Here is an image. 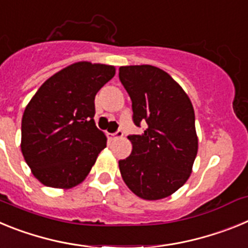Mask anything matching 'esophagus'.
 <instances>
[{
	"label": "esophagus",
	"instance_id": "esophagus-1",
	"mask_svg": "<svg viewBox=\"0 0 248 248\" xmlns=\"http://www.w3.org/2000/svg\"><path fill=\"white\" fill-rule=\"evenodd\" d=\"M123 137V131L122 130H117L115 133H113V134H109V138H110L111 140L114 139H119V138Z\"/></svg>",
	"mask_w": 248,
	"mask_h": 248
}]
</instances>
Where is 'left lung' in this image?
<instances>
[{
	"mask_svg": "<svg viewBox=\"0 0 248 248\" xmlns=\"http://www.w3.org/2000/svg\"><path fill=\"white\" fill-rule=\"evenodd\" d=\"M119 79L131 99L133 122L146 126L143 134L128 137L133 150L119 160L123 180L144 200L168 198L187 181L198 154L191 102L154 65L120 67Z\"/></svg>",
	"mask_w": 248,
	"mask_h": 248,
	"instance_id": "obj_1",
	"label": "left lung"
}]
</instances>
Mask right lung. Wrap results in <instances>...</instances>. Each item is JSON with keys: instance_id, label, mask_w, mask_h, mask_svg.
I'll return each instance as SVG.
<instances>
[{"instance_id": "1", "label": "right lung", "mask_w": 248, "mask_h": 248, "mask_svg": "<svg viewBox=\"0 0 248 248\" xmlns=\"http://www.w3.org/2000/svg\"><path fill=\"white\" fill-rule=\"evenodd\" d=\"M115 74L107 64L78 62L43 83L22 117L21 150L38 181L69 189L89 174L107 138L94 122L95 94Z\"/></svg>"}]
</instances>
